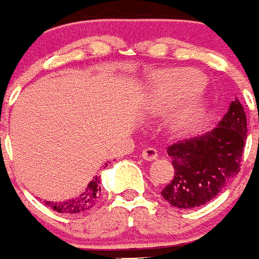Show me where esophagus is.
<instances>
[{"label": "esophagus", "mask_w": 259, "mask_h": 259, "mask_svg": "<svg viewBox=\"0 0 259 259\" xmlns=\"http://www.w3.org/2000/svg\"><path fill=\"white\" fill-rule=\"evenodd\" d=\"M142 157L147 160V161H152V160H156V157H157V151L152 148V147L144 148L143 152H142Z\"/></svg>", "instance_id": "obj_1"}]
</instances>
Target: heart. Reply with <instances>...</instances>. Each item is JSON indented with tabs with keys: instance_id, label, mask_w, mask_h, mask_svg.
Returning <instances> with one entry per match:
<instances>
[{
	"instance_id": "b5f03b06",
	"label": "heart",
	"mask_w": 259,
	"mask_h": 259,
	"mask_svg": "<svg viewBox=\"0 0 259 259\" xmlns=\"http://www.w3.org/2000/svg\"><path fill=\"white\" fill-rule=\"evenodd\" d=\"M205 82V77L197 71L171 69L160 72L151 80V102L157 109L165 111L190 96L176 115L177 125L182 129H188L195 126L204 115L202 101L191 95L199 93Z\"/></svg>"
}]
</instances>
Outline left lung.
I'll return each mask as SVG.
<instances>
[{
  "label": "left lung",
  "mask_w": 259,
  "mask_h": 259,
  "mask_svg": "<svg viewBox=\"0 0 259 259\" xmlns=\"http://www.w3.org/2000/svg\"><path fill=\"white\" fill-rule=\"evenodd\" d=\"M246 132L244 107L235 99L210 133L167 146L174 177L162 188V197L179 209L196 208L213 200L239 174Z\"/></svg>",
  "instance_id": "left-lung-1"
}]
</instances>
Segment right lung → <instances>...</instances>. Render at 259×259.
<instances>
[{
    "mask_svg": "<svg viewBox=\"0 0 259 259\" xmlns=\"http://www.w3.org/2000/svg\"><path fill=\"white\" fill-rule=\"evenodd\" d=\"M99 196H101V179L99 177H95L94 181L90 182L88 187L78 196L64 202H48V205L58 213H82V211L90 210L97 204Z\"/></svg>",
    "mask_w": 259,
    "mask_h": 259,
    "instance_id": "1",
    "label": "right lung"
}]
</instances>
